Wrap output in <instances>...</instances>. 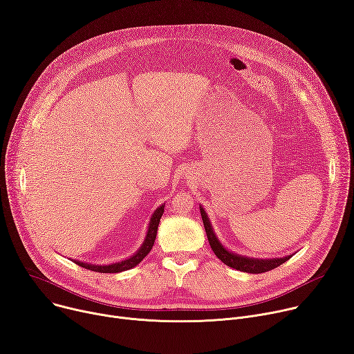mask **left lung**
<instances>
[{
	"instance_id": "1",
	"label": "left lung",
	"mask_w": 354,
	"mask_h": 354,
	"mask_svg": "<svg viewBox=\"0 0 354 354\" xmlns=\"http://www.w3.org/2000/svg\"><path fill=\"white\" fill-rule=\"evenodd\" d=\"M200 212H201V216H203V223H204V228H205V232H207V238H208V242L211 245V250L214 251V254L216 257H218V259H221L230 268H234V269L241 270V272H248V274H262V272H268L270 269H275L277 266L282 265L289 258H292V255H288V257H282V258L261 259V258H250V257H245V255H239V254L231 252L223 245L221 241L218 239V236H216L203 205H200Z\"/></svg>"
}]
</instances>
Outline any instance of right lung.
Returning a JSON list of instances; mask_svg holds the SVG:
<instances>
[{"label":"right lung","mask_w":354,"mask_h":354,"mask_svg":"<svg viewBox=\"0 0 354 354\" xmlns=\"http://www.w3.org/2000/svg\"><path fill=\"white\" fill-rule=\"evenodd\" d=\"M162 212H165V204H161L160 207H157V209L153 212L150 223H149V228H147V234L146 238L143 241V243L140 245V248L136 251L130 258H126L123 261L119 262H113V263H107V265H95V263H89V262H84V261H77V259H72L76 265L86 268L89 270H95V272H100V274H118V272H123V270H129L131 268H134L136 265H139L143 258L151 251L153 243L157 235V228H158V223Z\"/></svg>","instance_id":"right-lung-1"}]
</instances>
